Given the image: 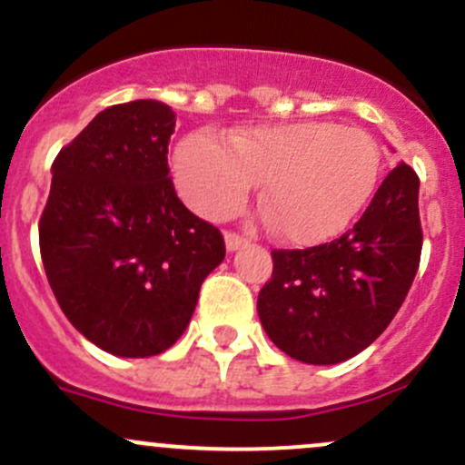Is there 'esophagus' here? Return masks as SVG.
I'll list each match as a JSON object with an SVG mask.
<instances>
[{
  "label": "esophagus",
  "mask_w": 465,
  "mask_h": 465,
  "mask_svg": "<svg viewBox=\"0 0 465 465\" xmlns=\"http://www.w3.org/2000/svg\"><path fill=\"white\" fill-rule=\"evenodd\" d=\"M223 239H226V248L231 252L237 251V248H242L243 243H246V237H242V234L232 232V231H228L226 234H223Z\"/></svg>",
  "instance_id": "esophagus-1"
}]
</instances>
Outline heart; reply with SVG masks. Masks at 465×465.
<instances>
[{"mask_svg": "<svg viewBox=\"0 0 465 465\" xmlns=\"http://www.w3.org/2000/svg\"><path fill=\"white\" fill-rule=\"evenodd\" d=\"M381 154L368 133L331 122L254 126L228 134L193 133L174 153V182L186 203L222 219L263 186L262 211L292 243H319L346 231L371 202Z\"/></svg>", "mask_w": 465, "mask_h": 465, "instance_id": "1", "label": "heart"}]
</instances>
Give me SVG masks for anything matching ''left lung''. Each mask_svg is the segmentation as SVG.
Instances as JSON below:
<instances>
[{"instance_id":"1","label":"left lung","mask_w":465,"mask_h":465,"mask_svg":"<svg viewBox=\"0 0 465 465\" xmlns=\"http://www.w3.org/2000/svg\"><path fill=\"white\" fill-rule=\"evenodd\" d=\"M421 246L419 177L399 163L341 237L306 251H272V277L257 299L263 331L297 361H346L401 308Z\"/></svg>"}]
</instances>
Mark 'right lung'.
<instances>
[{
	"mask_svg": "<svg viewBox=\"0 0 465 465\" xmlns=\"http://www.w3.org/2000/svg\"><path fill=\"white\" fill-rule=\"evenodd\" d=\"M171 106L117 104L53 162L39 252L59 308L117 357H153L191 322L199 288L226 257L213 223L179 202L168 177Z\"/></svg>",
	"mask_w": 465,
	"mask_h": 465,
	"instance_id": "1",
	"label": "right lung"
}]
</instances>
